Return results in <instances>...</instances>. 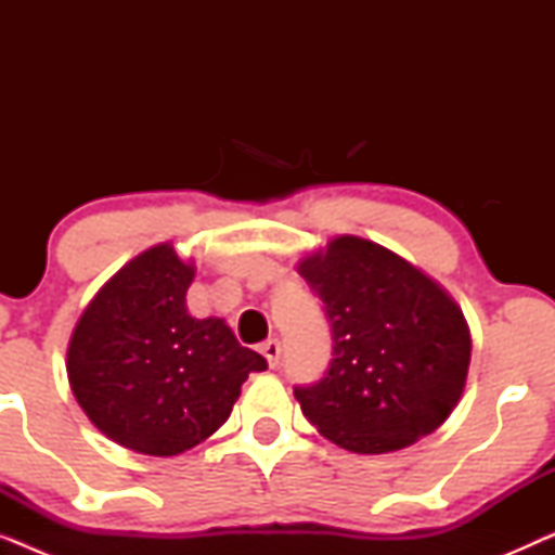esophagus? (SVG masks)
I'll use <instances>...</instances> for the list:
<instances>
[{"label": "esophagus", "instance_id": "1", "mask_svg": "<svg viewBox=\"0 0 555 555\" xmlns=\"http://www.w3.org/2000/svg\"><path fill=\"white\" fill-rule=\"evenodd\" d=\"M260 351H262L264 359H268L270 369H275L278 363H280V353H283V348H280V340H278V338L264 340V344L260 346Z\"/></svg>", "mask_w": 555, "mask_h": 555}]
</instances>
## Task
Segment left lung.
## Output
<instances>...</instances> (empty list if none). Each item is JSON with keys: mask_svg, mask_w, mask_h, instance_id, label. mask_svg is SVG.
<instances>
[{"mask_svg": "<svg viewBox=\"0 0 555 555\" xmlns=\"http://www.w3.org/2000/svg\"><path fill=\"white\" fill-rule=\"evenodd\" d=\"M298 272L323 302L331 363L295 386L302 414L351 452L414 444L457 406L469 331L454 300L399 255L359 237L333 240Z\"/></svg>", "mask_w": 555, "mask_h": 555, "instance_id": "8db88e82", "label": "left lung"}]
</instances>
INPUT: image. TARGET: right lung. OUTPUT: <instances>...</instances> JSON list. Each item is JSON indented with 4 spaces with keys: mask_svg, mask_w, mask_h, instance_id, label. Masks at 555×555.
<instances>
[{
    "mask_svg": "<svg viewBox=\"0 0 555 555\" xmlns=\"http://www.w3.org/2000/svg\"><path fill=\"white\" fill-rule=\"evenodd\" d=\"M192 264L158 245L90 300L67 348L75 399L113 442L154 457L192 450L222 427L242 384L268 361L219 318L186 313Z\"/></svg>",
    "mask_w": 555,
    "mask_h": 555,
    "instance_id": "obj_1",
    "label": "right lung"
}]
</instances>
